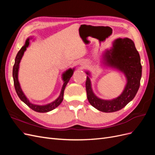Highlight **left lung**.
Here are the masks:
<instances>
[{"instance_id":"8db88e82","label":"left lung","mask_w":155,"mask_h":155,"mask_svg":"<svg viewBox=\"0 0 155 155\" xmlns=\"http://www.w3.org/2000/svg\"><path fill=\"white\" fill-rule=\"evenodd\" d=\"M103 57L104 63L107 67L114 68L122 72L127 83L121 94L112 100H103L94 93L90 78V72L86 80L87 99L96 109L104 112L118 111L133 100L137 94L142 77V65L138 51L133 41L129 38H118L112 43L110 49L105 51Z\"/></svg>"}]
</instances>
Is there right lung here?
<instances>
[{
	"label": "right lung",
	"instance_id": "1",
	"mask_svg": "<svg viewBox=\"0 0 155 155\" xmlns=\"http://www.w3.org/2000/svg\"><path fill=\"white\" fill-rule=\"evenodd\" d=\"M30 38H28L26 40L25 45L22 46L21 48V50L18 51L17 53L16 58L15 59V64L13 65V82H14V86H15V89L16 91V92L18 97L20 98L21 100L25 103L26 105H27L32 110L34 111L38 112H48L49 111H51L55 109L56 107H58L63 100V95H64V91L66 87L67 83H68L70 78L72 76L73 73L74 72L75 68H69L66 71L64 72L62 74V79L63 80V85L61 88V91L60 95L59 97L56 99L55 101L50 103L46 105H36L31 103L29 100L28 99L27 97L25 96V93L22 91L19 81L18 79V68H19V63L21 62V60L22 58L23 55H24L25 51L26 50V48L28 47L30 45Z\"/></svg>",
	"mask_w": 155,
	"mask_h": 155
}]
</instances>
